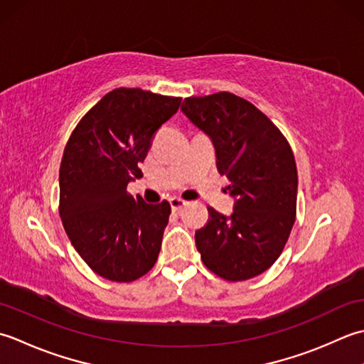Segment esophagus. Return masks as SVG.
I'll return each instance as SVG.
<instances>
[{"instance_id": "esophagus-1", "label": "esophagus", "mask_w": 364, "mask_h": 364, "mask_svg": "<svg viewBox=\"0 0 364 364\" xmlns=\"http://www.w3.org/2000/svg\"><path fill=\"white\" fill-rule=\"evenodd\" d=\"M169 204H171L173 210H181L187 203H185L183 199H181V198H171V199H169Z\"/></svg>"}]
</instances>
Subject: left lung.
<instances>
[{
	"label": "left lung",
	"instance_id": "1",
	"mask_svg": "<svg viewBox=\"0 0 364 364\" xmlns=\"http://www.w3.org/2000/svg\"><path fill=\"white\" fill-rule=\"evenodd\" d=\"M185 116L213 141L217 168L235 198L225 217L212 207L195 234L204 265L228 281L261 275L279 257L296 215L295 157L281 130L231 92L187 97Z\"/></svg>",
	"mask_w": 364,
	"mask_h": 364
}]
</instances>
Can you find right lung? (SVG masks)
<instances>
[{
    "label": "right lung",
    "instance_id": "right-lung-1",
    "mask_svg": "<svg viewBox=\"0 0 364 364\" xmlns=\"http://www.w3.org/2000/svg\"><path fill=\"white\" fill-rule=\"evenodd\" d=\"M182 97L139 87H117L81 117L59 168V217L69 240L91 270L116 283L146 275L159 259L171 205L132 196L127 183L155 133Z\"/></svg>",
    "mask_w": 364,
    "mask_h": 364
}]
</instances>
